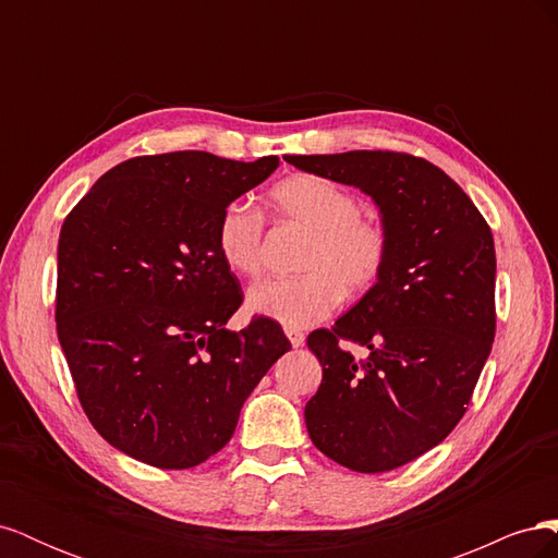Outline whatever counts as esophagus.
Returning <instances> with one entry per match:
<instances>
[{"label": "esophagus", "instance_id": "obj_1", "mask_svg": "<svg viewBox=\"0 0 558 558\" xmlns=\"http://www.w3.org/2000/svg\"><path fill=\"white\" fill-rule=\"evenodd\" d=\"M286 337H289L291 340V344L298 349V347H302L305 344V332L302 330H295V328H286Z\"/></svg>", "mask_w": 558, "mask_h": 558}]
</instances>
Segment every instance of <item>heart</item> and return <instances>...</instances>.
<instances>
[{"label":"heart","mask_w":558,"mask_h":558,"mask_svg":"<svg viewBox=\"0 0 558 558\" xmlns=\"http://www.w3.org/2000/svg\"><path fill=\"white\" fill-rule=\"evenodd\" d=\"M275 211L310 230L302 275L267 279L248 291V310L286 328H310L330 316L342 295L373 289L388 260V234L361 216V199L326 177L293 174L269 193ZM216 251L242 277L263 267L265 221L246 202H230L216 221Z\"/></svg>","instance_id":"obj_1"}]
</instances>
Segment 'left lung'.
Masks as SVG:
<instances>
[{
	"label": "left lung",
	"mask_w": 558,
	"mask_h": 558,
	"mask_svg": "<svg viewBox=\"0 0 558 558\" xmlns=\"http://www.w3.org/2000/svg\"><path fill=\"white\" fill-rule=\"evenodd\" d=\"M298 170L356 185L388 234L377 283L307 347L324 379L305 408L312 442L356 472L418 459L465 414L496 335L494 234L440 167L396 150L283 156ZM365 345V362L341 344Z\"/></svg>",
	"instance_id": "8db88e82"
}]
</instances>
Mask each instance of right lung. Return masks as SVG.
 <instances>
[{
  "mask_svg": "<svg viewBox=\"0 0 558 558\" xmlns=\"http://www.w3.org/2000/svg\"><path fill=\"white\" fill-rule=\"evenodd\" d=\"M277 167V156L205 150L130 158L64 218L58 340L83 412L132 459L162 470L207 461L291 349L272 318L226 330L244 295L214 240L223 207Z\"/></svg>",
  "mask_w": 558,
  "mask_h": 558,
  "instance_id": "1",
  "label": "right lung"
}]
</instances>
